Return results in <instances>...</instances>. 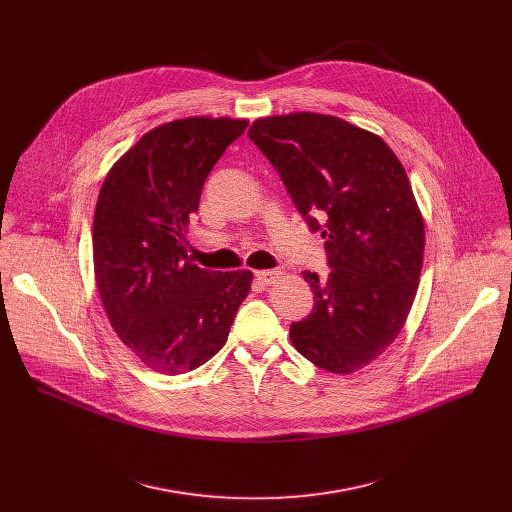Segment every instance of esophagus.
<instances>
[{
    "label": "esophagus",
    "mask_w": 512,
    "mask_h": 512,
    "mask_svg": "<svg viewBox=\"0 0 512 512\" xmlns=\"http://www.w3.org/2000/svg\"><path fill=\"white\" fill-rule=\"evenodd\" d=\"M279 275H281V271H275V269H261V271H255V277H257L259 281H263V283H271V281H275Z\"/></svg>",
    "instance_id": "esophagus-1"
}]
</instances>
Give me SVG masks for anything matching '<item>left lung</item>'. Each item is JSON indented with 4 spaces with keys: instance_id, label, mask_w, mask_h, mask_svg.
<instances>
[{
    "instance_id": "obj_1",
    "label": "left lung",
    "mask_w": 512,
    "mask_h": 512,
    "mask_svg": "<svg viewBox=\"0 0 512 512\" xmlns=\"http://www.w3.org/2000/svg\"><path fill=\"white\" fill-rule=\"evenodd\" d=\"M249 137L310 229L322 231L332 267L328 277L302 273L314 310L289 338L316 367L350 375L387 350L415 300L425 231L409 178L379 135L340 117H263Z\"/></svg>"
}]
</instances>
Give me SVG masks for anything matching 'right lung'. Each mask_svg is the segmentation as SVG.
I'll list each match as a JSON object with an SVG mask.
<instances>
[{"instance_id":"1","label":"right lung","mask_w":512,"mask_h":512,"mask_svg":"<svg viewBox=\"0 0 512 512\" xmlns=\"http://www.w3.org/2000/svg\"><path fill=\"white\" fill-rule=\"evenodd\" d=\"M249 121L186 117L145 133L109 170L95 208L93 261L107 318L158 373L198 369L229 338L253 273L200 269L184 235L212 166Z\"/></svg>"}]
</instances>
